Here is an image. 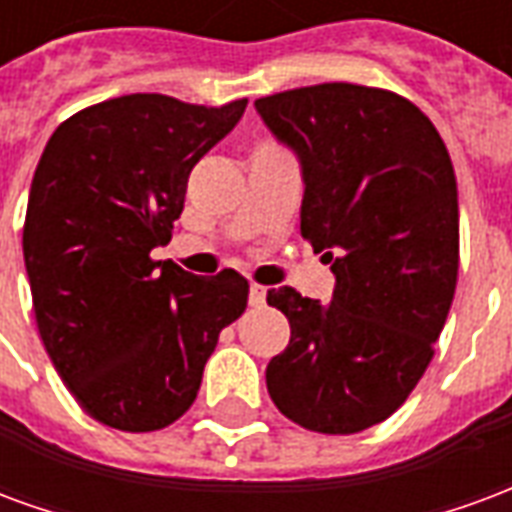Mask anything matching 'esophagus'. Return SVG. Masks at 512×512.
I'll return each instance as SVG.
<instances>
[{
    "mask_svg": "<svg viewBox=\"0 0 512 512\" xmlns=\"http://www.w3.org/2000/svg\"><path fill=\"white\" fill-rule=\"evenodd\" d=\"M263 301H266V288L252 282V285H249V304H252V307H260Z\"/></svg>",
    "mask_w": 512,
    "mask_h": 512,
    "instance_id": "obj_1",
    "label": "esophagus"
}]
</instances>
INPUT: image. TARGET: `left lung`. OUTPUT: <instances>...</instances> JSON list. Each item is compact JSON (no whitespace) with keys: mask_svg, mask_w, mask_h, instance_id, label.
Instances as JSON below:
<instances>
[{"mask_svg":"<svg viewBox=\"0 0 512 512\" xmlns=\"http://www.w3.org/2000/svg\"><path fill=\"white\" fill-rule=\"evenodd\" d=\"M271 134L299 156L301 235L332 263L329 304L293 288L288 348L268 395L315 433H359L406 403L433 359L458 282V186L439 131L408 98L329 82L257 98Z\"/></svg>","mask_w":512,"mask_h":512,"instance_id":"1","label":"left lung"}]
</instances>
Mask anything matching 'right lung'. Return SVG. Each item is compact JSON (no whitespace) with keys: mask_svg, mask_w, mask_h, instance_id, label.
I'll list each match as a JSON object with an SVG mask.
<instances>
[{"mask_svg":"<svg viewBox=\"0 0 512 512\" xmlns=\"http://www.w3.org/2000/svg\"><path fill=\"white\" fill-rule=\"evenodd\" d=\"M244 109L120 95L60 123L40 156L24 222L35 321L62 384L109 428L183 417L219 332L246 310L233 268L194 277L150 257L172 238L194 164Z\"/></svg>","mask_w":512,"mask_h":512,"instance_id":"right-lung-1","label":"right lung"}]
</instances>
